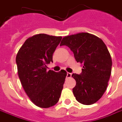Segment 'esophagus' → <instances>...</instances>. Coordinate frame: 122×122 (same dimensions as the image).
I'll return each mask as SVG.
<instances>
[{
	"mask_svg": "<svg viewBox=\"0 0 122 122\" xmlns=\"http://www.w3.org/2000/svg\"><path fill=\"white\" fill-rule=\"evenodd\" d=\"M72 76L71 73H70V72H67V78H71Z\"/></svg>",
	"mask_w": 122,
	"mask_h": 122,
	"instance_id": "1",
	"label": "esophagus"
}]
</instances>
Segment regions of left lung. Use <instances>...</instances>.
<instances>
[{
    "instance_id": "8db88e82",
    "label": "left lung",
    "mask_w": 122,
    "mask_h": 122,
    "mask_svg": "<svg viewBox=\"0 0 122 122\" xmlns=\"http://www.w3.org/2000/svg\"><path fill=\"white\" fill-rule=\"evenodd\" d=\"M63 45L83 65L81 74H72L76 82L72 89L76 99L85 105L95 103L105 92L111 73L112 60L106 44L94 35L81 32L63 37Z\"/></svg>"
}]
</instances>
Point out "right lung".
I'll return each instance as SVG.
<instances>
[{"label":"right lung","instance_id":"1","mask_svg":"<svg viewBox=\"0 0 122 122\" xmlns=\"http://www.w3.org/2000/svg\"><path fill=\"white\" fill-rule=\"evenodd\" d=\"M61 36L39 34L25 41L16 57L21 83L31 101L38 107L48 108L60 99L67 72L47 69L53 62V54Z\"/></svg>","mask_w":122,"mask_h":122}]
</instances>
